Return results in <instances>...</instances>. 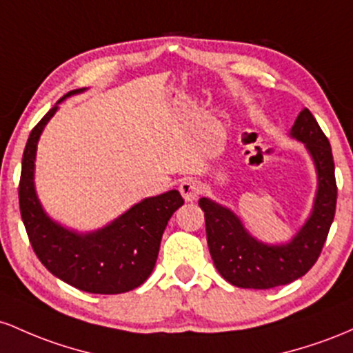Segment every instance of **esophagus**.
I'll return each mask as SVG.
<instances>
[{
	"mask_svg": "<svg viewBox=\"0 0 353 353\" xmlns=\"http://www.w3.org/2000/svg\"><path fill=\"white\" fill-rule=\"evenodd\" d=\"M200 183H198L196 180H193V178H185L180 183V193L181 196L185 198V201H193L198 195H200Z\"/></svg>",
	"mask_w": 353,
	"mask_h": 353,
	"instance_id": "esophagus-1",
	"label": "esophagus"
}]
</instances>
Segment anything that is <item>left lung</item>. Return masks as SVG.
<instances>
[{
    "label": "left lung",
    "instance_id": "obj_1",
    "mask_svg": "<svg viewBox=\"0 0 353 353\" xmlns=\"http://www.w3.org/2000/svg\"><path fill=\"white\" fill-rule=\"evenodd\" d=\"M302 141L316 170V195L310 216L288 243L268 245L253 239L232 210L210 198H200L205 212L207 241L216 270L228 283L240 288H267L287 285L303 276L322 253L335 216V165L328 138L314 114L303 108L290 130Z\"/></svg>",
    "mask_w": 353,
    "mask_h": 353
}]
</instances>
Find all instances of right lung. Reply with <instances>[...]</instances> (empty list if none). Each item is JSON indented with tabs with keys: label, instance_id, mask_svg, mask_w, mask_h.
<instances>
[{
	"label": "right lung",
	"instance_id": "right-lung-1",
	"mask_svg": "<svg viewBox=\"0 0 353 353\" xmlns=\"http://www.w3.org/2000/svg\"><path fill=\"white\" fill-rule=\"evenodd\" d=\"M85 91L73 90L65 98ZM58 103L31 130L21 161L19 212L31 247L48 270L88 294H123L140 287L153 272L161 235L172 215L183 205L176 190L150 196L97 232L78 233L50 219L34 192V158L43 128Z\"/></svg>",
	"mask_w": 353,
	"mask_h": 353
}]
</instances>
